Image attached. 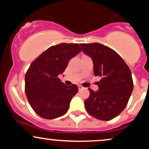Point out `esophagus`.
Segmentation results:
<instances>
[{"label":"esophagus","mask_w":149,"mask_h":149,"mask_svg":"<svg viewBox=\"0 0 149 149\" xmlns=\"http://www.w3.org/2000/svg\"><path fill=\"white\" fill-rule=\"evenodd\" d=\"M83 86H81V85H79V86H78V90H83Z\"/></svg>","instance_id":"esophagus-1"}]
</instances>
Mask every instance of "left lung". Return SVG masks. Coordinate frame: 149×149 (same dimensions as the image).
<instances>
[{
	"mask_svg": "<svg viewBox=\"0 0 149 149\" xmlns=\"http://www.w3.org/2000/svg\"><path fill=\"white\" fill-rule=\"evenodd\" d=\"M83 52L92 58L94 74L101 77L99 90L89 88L90 97L85 107L90 116L101 120H110L124 110L133 90L129 66L116 51L98 43H81Z\"/></svg>",
	"mask_w": 149,
	"mask_h": 149,
	"instance_id": "left-lung-1",
	"label": "left lung"
}]
</instances>
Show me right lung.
I'll return each instance as SVG.
<instances>
[{"label":"right lung","mask_w":149,"mask_h":149,"mask_svg":"<svg viewBox=\"0 0 149 149\" xmlns=\"http://www.w3.org/2000/svg\"><path fill=\"white\" fill-rule=\"evenodd\" d=\"M81 51L78 43L58 44L46 49L30 65L25 75V92L39 116L52 120L67 112L78 88L75 84L64 85L58 76Z\"/></svg>","instance_id":"1"}]
</instances>
